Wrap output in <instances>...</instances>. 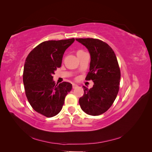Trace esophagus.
Returning a JSON list of instances; mask_svg holds the SVG:
<instances>
[{"label": "esophagus", "instance_id": "34e87169", "mask_svg": "<svg viewBox=\"0 0 152 152\" xmlns=\"http://www.w3.org/2000/svg\"><path fill=\"white\" fill-rule=\"evenodd\" d=\"M79 87V86L75 84H72L73 89H75V88H77V87Z\"/></svg>", "mask_w": 152, "mask_h": 152}]
</instances>
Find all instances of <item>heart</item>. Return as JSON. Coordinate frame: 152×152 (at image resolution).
<instances>
[{"instance_id": "b5f03b06", "label": "heart", "mask_w": 152, "mask_h": 152, "mask_svg": "<svg viewBox=\"0 0 152 152\" xmlns=\"http://www.w3.org/2000/svg\"><path fill=\"white\" fill-rule=\"evenodd\" d=\"M81 52H83V51H82V50H79V51H78V53H81Z\"/></svg>"}]
</instances>
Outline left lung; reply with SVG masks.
I'll list each match as a JSON object with an SVG mask.
<instances>
[{"mask_svg": "<svg viewBox=\"0 0 152 152\" xmlns=\"http://www.w3.org/2000/svg\"><path fill=\"white\" fill-rule=\"evenodd\" d=\"M88 49L91 56L87 80H92L91 89L84 86V94L79 99L82 110L90 115H99L113 103L119 90L121 70L113 49L103 41L92 38L75 39Z\"/></svg>", "mask_w": 152, "mask_h": 152, "instance_id": "left-lung-1", "label": "left lung"}]
</instances>
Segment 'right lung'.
I'll return each mask as SVG.
<instances>
[{"mask_svg": "<svg viewBox=\"0 0 152 152\" xmlns=\"http://www.w3.org/2000/svg\"><path fill=\"white\" fill-rule=\"evenodd\" d=\"M74 41L73 38L45 41L26 59L23 80L26 98L35 111L47 117L59 113L66 96L72 90L69 82L56 84L53 75L61 66L64 53Z\"/></svg>", "mask_w": 152, "mask_h": 152, "instance_id": "add662e5", "label": "right lung"}]
</instances>
